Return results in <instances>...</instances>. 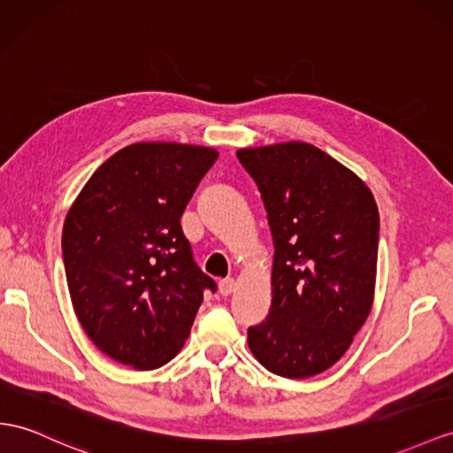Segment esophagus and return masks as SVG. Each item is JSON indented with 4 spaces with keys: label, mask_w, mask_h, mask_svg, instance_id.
I'll return each instance as SVG.
<instances>
[{
    "label": "esophagus",
    "mask_w": 453,
    "mask_h": 453,
    "mask_svg": "<svg viewBox=\"0 0 453 453\" xmlns=\"http://www.w3.org/2000/svg\"><path fill=\"white\" fill-rule=\"evenodd\" d=\"M218 288H219V295L229 296L231 293L235 291V281L231 280V277H227V280H222V281L218 283Z\"/></svg>",
    "instance_id": "34e87169"
}]
</instances>
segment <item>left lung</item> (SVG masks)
I'll list each match as a JSON object with an SVG mask.
<instances>
[{"label":"left lung","instance_id":"obj_1","mask_svg":"<svg viewBox=\"0 0 453 453\" xmlns=\"http://www.w3.org/2000/svg\"><path fill=\"white\" fill-rule=\"evenodd\" d=\"M273 237L272 308L249 348L272 373L329 369L364 326L375 295L379 211L367 185L321 149L288 142L239 149Z\"/></svg>","mask_w":453,"mask_h":453}]
</instances>
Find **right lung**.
Wrapping results in <instances>:
<instances>
[{"label": "right lung", "instance_id": "1", "mask_svg": "<svg viewBox=\"0 0 453 453\" xmlns=\"http://www.w3.org/2000/svg\"><path fill=\"white\" fill-rule=\"evenodd\" d=\"M218 150L168 142L120 149L94 172L63 226L80 326L103 354L157 369L189 337L206 288L180 218Z\"/></svg>", "mask_w": 453, "mask_h": 453}]
</instances>
